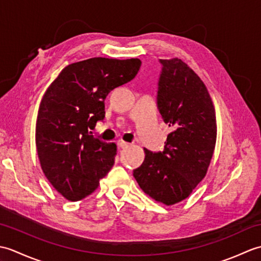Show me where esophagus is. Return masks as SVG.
Returning a JSON list of instances; mask_svg holds the SVG:
<instances>
[{
  "mask_svg": "<svg viewBox=\"0 0 261 261\" xmlns=\"http://www.w3.org/2000/svg\"><path fill=\"white\" fill-rule=\"evenodd\" d=\"M129 147V143L127 142H124V141H118V148L119 149H125V148H127Z\"/></svg>",
  "mask_w": 261,
  "mask_h": 261,
  "instance_id": "esophagus-1",
  "label": "esophagus"
}]
</instances>
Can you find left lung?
Instances as JSON below:
<instances>
[{"label": "left lung", "instance_id": "1", "mask_svg": "<svg viewBox=\"0 0 261 261\" xmlns=\"http://www.w3.org/2000/svg\"><path fill=\"white\" fill-rule=\"evenodd\" d=\"M157 104L170 126L163 151L145 149L134 176L141 190L166 205L191 195L208 168L216 141L212 99L201 79L178 58L159 59Z\"/></svg>", "mask_w": 261, "mask_h": 261}]
</instances>
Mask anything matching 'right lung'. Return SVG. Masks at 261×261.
I'll use <instances>...</instances> for the list:
<instances>
[{
    "instance_id": "obj_1",
    "label": "right lung",
    "mask_w": 261,
    "mask_h": 261,
    "mask_svg": "<svg viewBox=\"0 0 261 261\" xmlns=\"http://www.w3.org/2000/svg\"><path fill=\"white\" fill-rule=\"evenodd\" d=\"M141 60L95 57L65 67L39 107L36 146L43 174L68 201L90 195L114 164L116 145L94 136L108 94L134 80Z\"/></svg>"
}]
</instances>
